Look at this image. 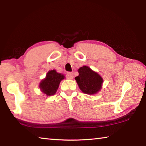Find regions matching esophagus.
Here are the masks:
<instances>
[{"instance_id": "1", "label": "esophagus", "mask_w": 146, "mask_h": 146, "mask_svg": "<svg viewBox=\"0 0 146 146\" xmlns=\"http://www.w3.org/2000/svg\"><path fill=\"white\" fill-rule=\"evenodd\" d=\"M66 77H67V78H68V79H73V73H71V72L68 73L66 74Z\"/></svg>"}]
</instances>
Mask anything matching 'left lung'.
<instances>
[{
  "mask_svg": "<svg viewBox=\"0 0 146 146\" xmlns=\"http://www.w3.org/2000/svg\"><path fill=\"white\" fill-rule=\"evenodd\" d=\"M78 75L75 78L81 91L84 94H95L101 88L103 78L88 66L78 69Z\"/></svg>",
  "mask_w": 146,
  "mask_h": 146,
  "instance_id": "left-lung-1",
  "label": "left lung"
}]
</instances>
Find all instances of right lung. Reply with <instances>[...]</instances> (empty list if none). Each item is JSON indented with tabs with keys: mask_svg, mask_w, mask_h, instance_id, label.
I'll list each match as a JSON object with an SVG mask.
<instances>
[{
	"mask_svg": "<svg viewBox=\"0 0 146 146\" xmlns=\"http://www.w3.org/2000/svg\"><path fill=\"white\" fill-rule=\"evenodd\" d=\"M64 78V76L58 73L56 70L49 71L46 75V78L40 82V89L47 96L54 95L58 88L60 82Z\"/></svg>",
	"mask_w": 146,
	"mask_h": 146,
	"instance_id": "obj_1",
	"label": "right lung"
}]
</instances>
